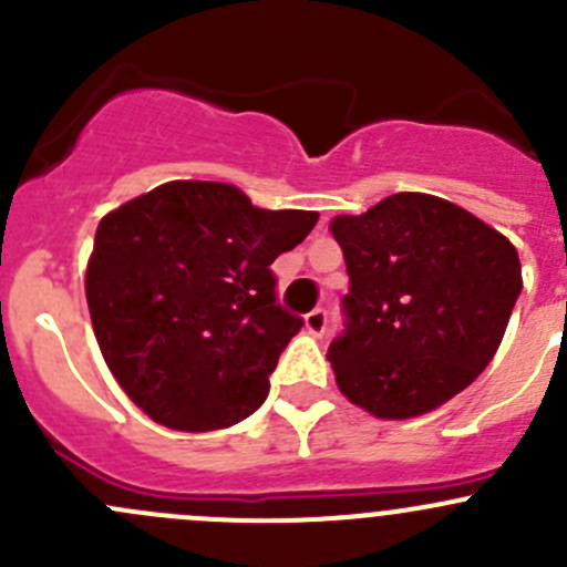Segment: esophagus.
I'll list each match as a JSON object with an SVG mask.
<instances>
[{
	"label": "esophagus",
	"mask_w": 567,
	"mask_h": 567,
	"mask_svg": "<svg viewBox=\"0 0 567 567\" xmlns=\"http://www.w3.org/2000/svg\"><path fill=\"white\" fill-rule=\"evenodd\" d=\"M326 323H329V316H326V310H312V312H307L305 316V329L310 331V334H316V337H320L326 331Z\"/></svg>",
	"instance_id": "obj_1"
}]
</instances>
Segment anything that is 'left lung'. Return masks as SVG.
<instances>
[{"label": "left lung", "mask_w": 567, "mask_h": 567, "mask_svg": "<svg viewBox=\"0 0 567 567\" xmlns=\"http://www.w3.org/2000/svg\"><path fill=\"white\" fill-rule=\"evenodd\" d=\"M346 331L329 346L337 386L381 420L427 414L494 359L522 293L518 251L461 205L420 192L337 216Z\"/></svg>", "instance_id": "left-lung-1"}]
</instances>
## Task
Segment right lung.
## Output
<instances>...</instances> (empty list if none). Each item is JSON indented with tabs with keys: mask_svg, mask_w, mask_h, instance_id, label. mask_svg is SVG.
Returning <instances> with one entry per match:
<instances>
[{
	"mask_svg": "<svg viewBox=\"0 0 567 567\" xmlns=\"http://www.w3.org/2000/svg\"><path fill=\"white\" fill-rule=\"evenodd\" d=\"M316 210L255 208L230 183L173 181L95 230L90 318L109 370L151 420L205 433L247 420L305 320L277 305L271 262Z\"/></svg>",
	"mask_w": 567,
	"mask_h": 567,
	"instance_id": "right-lung-1",
	"label": "right lung"
}]
</instances>
